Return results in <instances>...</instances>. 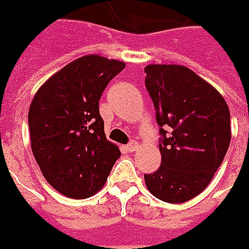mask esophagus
I'll return each mask as SVG.
<instances>
[{"label":"esophagus","instance_id":"esophagus-1","mask_svg":"<svg viewBox=\"0 0 249 249\" xmlns=\"http://www.w3.org/2000/svg\"><path fill=\"white\" fill-rule=\"evenodd\" d=\"M138 148H139V143L135 142V140H131V142L126 145V149L128 152H134V151H136Z\"/></svg>","mask_w":249,"mask_h":249}]
</instances>
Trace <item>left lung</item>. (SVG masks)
Returning a JSON list of instances; mask_svg holds the SVG:
<instances>
[{"instance_id":"1","label":"left lung","mask_w":249,"mask_h":249,"mask_svg":"<svg viewBox=\"0 0 249 249\" xmlns=\"http://www.w3.org/2000/svg\"><path fill=\"white\" fill-rule=\"evenodd\" d=\"M144 72L161 135V165L144 175L145 185L164 202H186L207 188L226 156L229 106L215 88L184 65L149 64Z\"/></svg>"}]
</instances>
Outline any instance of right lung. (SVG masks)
<instances>
[{"label": "right lung", "instance_id": "1", "mask_svg": "<svg viewBox=\"0 0 249 249\" xmlns=\"http://www.w3.org/2000/svg\"><path fill=\"white\" fill-rule=\"evenodd\" d=\"M124 67L100 55L82 56L52 74L34 96L29 109L34 158L47 182L65 197L96 194L121 156L106 139L98 101Z\"/></svg>", "mask_w": 249, "mask_h": 249}]
</instances>
